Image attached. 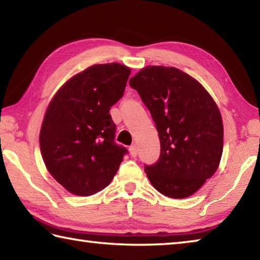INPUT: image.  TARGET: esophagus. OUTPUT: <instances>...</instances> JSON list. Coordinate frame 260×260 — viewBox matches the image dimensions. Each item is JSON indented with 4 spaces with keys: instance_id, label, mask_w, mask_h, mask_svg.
Listing matches in <instances>:
<instances>
[{
    "instance_id": "esophagus-1",
    "label": "esophagus",
    "mask_w": 260,
    "mask_h": 260,
    "mask_svg": "<svg viewBox=\"0 0 260 260\" xmlns=\"http://www.w3.org/2000/svg\"><path fill=\"white\" fill-rule=\"evenodd\" d=\"M129 153L132 157L138 156V148H136L135 144H132V146L129 147Z\"/></svg>"
}]
</instances>
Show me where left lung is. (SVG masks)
<instances>
[{
    "label": "left lung",
    "mask_w": 260,
    "mask_h": 260,
    "mask_svg": "<svg viewBox=\"0 0 260 260\" xmlns=\"http://www.w3.org/2000/svg\"><path fill=\"white\" fill-rule=\"evenodd\" d=\"M151 113L160 155L144 165L148 179L171 199H184L217 171L223 148L221 114L204 87L175 68L147 67L129 79Z\"/></svg>",
    "instance_id": "left-lung-1"
}]
</instances>
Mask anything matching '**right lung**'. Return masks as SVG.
<instances>
[{"label": "right lung", "mask_w": 260, "mask_h": 260, "mask_svg": "<svg viewBox=\"0 0 260 260\" xmlns=\"http://www.w3.org/2000/svg\"><path fill=\"white\" fill-rule=\"evenodd\" d=\"M131 70L118 63L96 64L70 79L47 109L40 149L49 173L79 196L111 182L127 149L114 142L110 109L122 96Z\"/></svg>", "instance_id": "right-lung-1"}]
</instances>
